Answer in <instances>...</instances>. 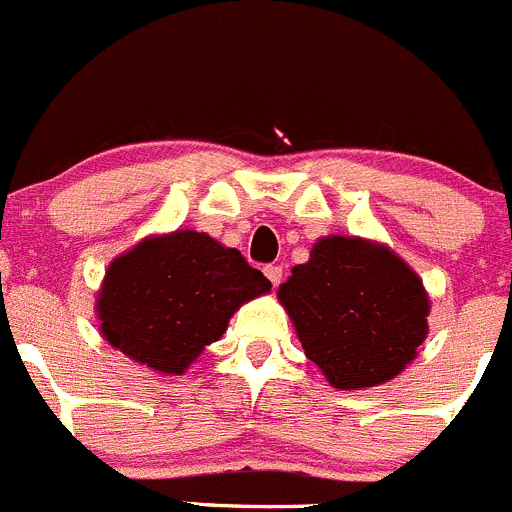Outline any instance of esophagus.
Listing matches in <instances>:
<instances>
[{
	"label": "esophagus",
	"instance_id": "obj_1",
	"mask_svg": "<svg viewBox=\"0 0 512 512\" xmlns=\"http://www.w3.org/2000/svg\"><path fill=\"white\" fill-rule=\"evenodd\" d=\"M265 275H267V280L272 283V288H278V285L283 283V267L280 265H267Z\"/></svg>",
	"mask_w": 512,
	"mask_h": 512
}]
</instances>
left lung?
<instances>
[{"label": "left lung", "mask_w": 512, "mask_h": 512, "mask_svg": "<svg viewBox=\"0 0 512 512\" xmlns=\"http://www.w3.org/2000/svg\"><path fill=\"white\" fill-rule=\"evenodd\" d=\"M295 333L328 384L364 389L412 364L427 338L422 280L389 247L361 237H323L278 290Z\"/></svg>", "instance_id": "8db88e82"}]
</instances>
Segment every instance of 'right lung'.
<instances>
[{
    "label": "right lung",
    "instance_id": "add662e5",
    "mask_svg": "<svg viewBox=\"0 0 512 512\" xmlns=\"http://www.w3.org/2000/svg\"><path fill=\"white\" fill-rule=\"evenodd\" d=\"M270 288L240 250L204 232L176 229L116 257L95 310L113 348L136 364L179 376L222 338L234 310Z\"/></svg>",
    "mask_w": 512,
    "mask_h": 512
}]
</instances>
